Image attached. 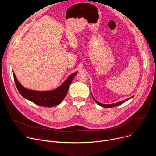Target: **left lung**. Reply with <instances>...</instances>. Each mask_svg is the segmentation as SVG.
<instances>
[{
	"label": "left lung",
	"mask_w": 156,
	"mask_h": 156,
	"mask_svg": "<svg viewBox=\"0 0 156 156\" xmlns=\"http://www.w3.org/2000/svg\"><path fill=\"white\" fill-rule=\"evenodd\" d=\"M92 97H93V99L94 100V101L99 105H100V106H101V107H106V108H108V107H115V106H117V105H120V104H122V103H123V102H126V101H127L128 100H129V99H130L131 98H132L133 96H132L131 98H128V99H125V100H124V101H120V102H117V103H114V104H102V103H101V102H98L94 97H93V96L92 95Z\"/></svg>",
	"instance_id": "1"
}]
</instances>
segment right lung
<instances>
[{
    "label": "right lung",
    "instance_id": "add662e5",
    "mask_svg": "<svg viewBox=\"0 0 156 156\" xmlns=\"http://www.w3.org/2000/svg\"><path fill=\"white\" fill-rule=\"evenodd\" d=\"M76 74L77 72L72 74L55 90L47 91H38L29 90L22 86L13 72L15 84L21 95L26 99L38 105L44 107H54L60 104L66 96L69 86Z\"/></svg>",
    "mask_w": 156,
    "mask_h": 156
}]
</instances>
